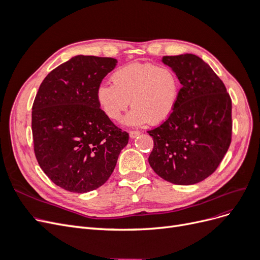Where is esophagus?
I'll return each instance as SVG.
<instances>
[{
	"mask_svg": "<svg viewBox=\"0 0 260 260\" xmlns=\"http://www.w3.org/2000/svg\"><path fill=\"white\" fill-rule=\"evenodd\" d=\"M129 135H130V138H131V139H135V138H137L138 136H140V131L131 130V131L129 132Z\"/></svg>",
	"mask_w": 260,
	"mask_h": 260,
	"instance_id": "1",
	"label": "esophagus"
}]
</instances>
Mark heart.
Instances as JSON below:
<instances>
[{
	"mask_svg": "<svg viewBox=\"0 0 260 260\" xmlns=\"http://www.w3.org/2000/svg\"><path fill=\"white\" fill-rule=\"evenodd\" d=\"M112 80L113 84H100L96 99L102 111L113 121H119L130 104L127 123L140 125L147 120L160 123L178 104L181 81L170 66L131 62L115 70Z\"/></svg>",
	"mask_w": 260,
	"mask_h": 260,
	"instance_id": "b5f03b06",
	"label": "heart"
}]
</instances>
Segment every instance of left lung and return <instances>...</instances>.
I'll list each match as a JSON object with an SVG mask.
<instances>
[{
	"label": "left lung",
	"mask_w": 260,
	"mask_h": 260,
	"mask_svg": "<svg viewBox=\"0 0 260 260\" xmlns=\"http://www.w3.org/2000/svg\"><path fill=\"white\" fill-rule=\"evenodd\" d=\"M182 86L174 113L148 130L154 147L148 162L174 184L199 183L214 174L232 140V101L222 80L193 54L164 56Z\"/></svg>",
	"instance_id": "left-lung-1"
}]
</instances>
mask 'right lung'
Instances as JSON below:
<instances>
[{"label":"right lung","instance_id":"right-lung-1","mask_svg":"<svg viewBox=\"0 0 260 260\" xmlns=\"http://www.w3.org/2000/svg\"><path fill=\"white\" fill-rule=\"evenodd\" d=\"M112 57L78 55L44 78L32 105L34 149L59 187L86 193L111 177L129 133L102 111L96 91L115 68Z\"/></svg>","mask_w":260,"mask_h":260}]
</instances>
